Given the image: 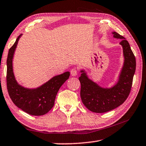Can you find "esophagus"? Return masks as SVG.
Returning a JSON list of instances; mask_svg holds the SVG:
<instances>
[{
  "mask_svg": "<svg viewBox=\"0 0 146 146\" xmlns=\"http://www.w3.org/2000/svg\"><path fill=\"white\" fill-rule=\"evenodd\" d=\"M71 75L73 76V77H75V76L77 75V70L75 68H73L70 71Z\"/></svg>",
  "mask_w": 146,
  "mask_h": 146,
  "instance_id": "1",
  "label": "esophagus"
}]
</instances>
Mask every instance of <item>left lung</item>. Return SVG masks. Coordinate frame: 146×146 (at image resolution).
<instances>
[{
    "instance_id": "1",
    "label": "left lung",
    "mask_w": 146,
    "mask_h": 146,
    "mask_svg": "<svg viewBox=\"0 0 146 146\" xmlns=\"http://www.w3.org/2000/svg\"><path fill=\"white\" fill-rule=\"evenodd\" d=\"M114 38L121 39L123 48V66L116 83L110 88H104L88 77L84 69H80L78 78L80 85V98L84 106L92 112L104 113L122 105L131 92L136 70V59L130 45L123 36L112 32Z\"/></svg>"
}]
</instances>
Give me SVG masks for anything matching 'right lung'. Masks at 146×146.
<instances>
[{"label": "right lung", "instance_id": "1", "mask_svg": "<svg viewBox=\"0 0 146 146\" xmlns=\"http://www.w3.org/2000/svg\"><path fill=\"white\" fill-rule=\"evenodd\" d=\"M21 34L9 50L7 58V88L13 103L24 112L32 115H42L53 107L56 94L68 79L69 71L56 75L35 88L23 86L17 82L13 69V58Z\"/></svg>", "mask_w": 146, "mask_h": 146}]
</instances>
